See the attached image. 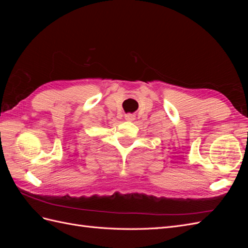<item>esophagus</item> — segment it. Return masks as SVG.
I'll return each mask as SVG.
<instances>
[{
  "label": "esophagus",
  "instance_id": "esophagus-1",
  "mask_svg": "<svg viewBox=\"0 0 248 248\" xmlns=\"http://www.w3.org/2000/svg\"><path fill=\"white\" fill-rule=\"evenodd\" d=\"M134 119H136V116L132 115V114H126L125 115V120H126V121L131 122V121H133Z\"/></svg>",
  "mask_w": 248,
  "mask_h": 248
}]
</instances>
